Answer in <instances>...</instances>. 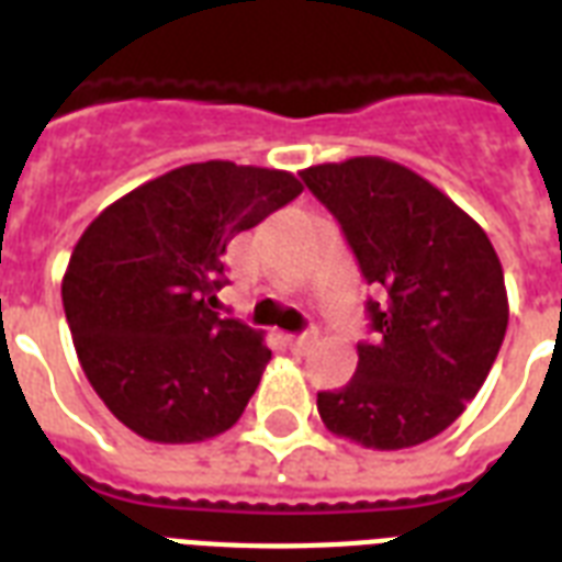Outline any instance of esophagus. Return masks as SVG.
Here are the masks:
<instances>
[{
    "label": "esophagus",
    "mask_w": 562,
    "mask_h": 562,
    "mask_svg": "<svg viewBox=\"0 0 562 562\" xmlns=\"http://www.w3.org/2000/svg\"><path fill=\"white\" fill-rule=\"evenodd\" d=\"M315 333H303V335H289V347L291 352H297V356H303V352H308L312 347H315Z\"/></svg>",
    "instance_id": "esophagus-1"
}]
</instances>
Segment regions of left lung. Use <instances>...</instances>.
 I'll return each mask as SVG.
<instances>
[{"instance_id": "8db88e82", "label": "left lung", "mask_w": 562, "mask_h": 562, "mask_svg": "<svg viewBox=\"0 0 562 562\" xmlns=\"http://www.w3.org/2000/svg\"><path fill=\"white\" fill-rule=\"evenodd\" d=\"M333 212L379 291L373 341L338 391L317 393L333 435L364 449H408L437 437L481 391L505 341V271L487 233L417 171L350 157L300 171Z\"/></svg>"}]
</instances>
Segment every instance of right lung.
<instances>
[{"mask_svg": "<svg viewBox=\"0 0 562 562\" xmlns=\"http://www.w3.org/2000/svg\"><path fill=\"white\" fill-rule=\"evenodd\" d=\"M300 192L291 171L192 162L83 229L60 294L78 361L119 423L154 443H201L236 426L271 350L215 312L224 254Z\"/></svg>", "mask_w": 562, "mask_h": 562, "instance_id": "1", "label": "right lung"}]
</instances>
